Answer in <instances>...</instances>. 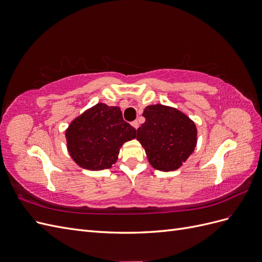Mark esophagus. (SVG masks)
Listing matches in <instances>:
<instances>
[{"label":"esophagus","mask_w":262,"mask_h":262,"mask_svg":"<svg viewBox=\"0 0 262 262\" xmlns=\"http://www.w3.org/2000/svg\"><path fill=\"white\" fill-rule=\"evenodd\" d=\"M131 124H132V126H133V128L136 129V130H137V129L139 128V126H140V123H139L137 120H136V121H133Z\"/></svg>","instance_id":"obj_1"}]
</instances>
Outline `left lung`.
Listing matches in <instances>:
<instances>
[{
  "label": "left lung",
  "instance_id": "8db88e82",
  "mask_svg": "<svg viewBox=\"0 0 262 262\" xmlns=\"http://www.w3.org/2000/svg\"><path fill=\"white\" fill-rule=\"evenodd\" d=\"M142 116L145 122L138 129L137 140L148 163L161 171L180 168L196 146L194 121L179 109L162 104L146 106Z\"/></svg>",
  "mask_w": 262,
  "mask_h": 262
}]
</instances>
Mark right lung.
I'll list each match as a JSON object with an SVG mask.
<instances>
[{"mask_svg":"<svg viewBox=\"0 0 262 262\" xmlns=\"http://www.w3.org/2000/svg\"><path fill=\"white\" fill-rule=\"evenodd\" d=\"M137 130L123 121L120 107L104 102L75 117L66 130L71 158L89 170L113 167L125 142L136 139Z\"/></svg>","mask_w":262,"mask_h":262,"instance_id":"add662e5","label":"right lung"}]
</instances>
